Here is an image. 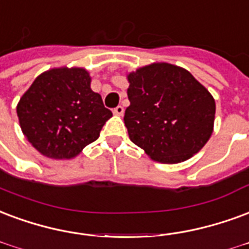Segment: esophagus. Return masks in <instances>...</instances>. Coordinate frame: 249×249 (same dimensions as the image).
<instances>
[{
	"label": "esophagus",
	"mask_w": 249,
	"mask_h": 249,
	"mask_svg": "<svg viewBox=\"0 0 249 249\" xmlns=\"http://www.w3.org/2000/svg\"><path fill=\"white\" fill-rule=\"evenodd\" d=\"M113 113L117 116H123V113H124V107H121V106H117L113 109Z\"/></svg>",
	"instance_id": "esophagus-1"
}]
</instances>
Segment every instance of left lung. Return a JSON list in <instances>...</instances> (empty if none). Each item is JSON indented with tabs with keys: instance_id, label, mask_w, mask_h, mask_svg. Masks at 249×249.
<instances>
[{
	"instance_id": "1",
	"label": "left lung",
	"mask_w": 249,
	"mask_h": 249,
	"mask_svg": "<svg viewBox=\"0 0 249 249\" xmlns=\"http://www.w3.org/2000/svg\"><path fill=\"white\" fill-rule=\"evenodd\" d=\"M124 123L132 142L162 163L198 153L213 133L215 100L185 68L153 63L128 75Z\"/></svg>"
}]
</instances>
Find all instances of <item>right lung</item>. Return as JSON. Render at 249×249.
Returning <instances> with one entry per match:
<instances>
[{"label": "right lung", "mask_w": 249, "mask_h": 249, "mask_svg": "<svg viewBox=\"0 0 249 249\" xmlns=\"http://www.w3.org/2000/svg\"><path fill=\"white\" fill-rule=\"evenodd\" d=\"M84 68H53L34 80L17 106L29 142L50 158H72L97 140L112 117L89 87Z\"/></svg>", "instance_id": "1"}]
</instances>
